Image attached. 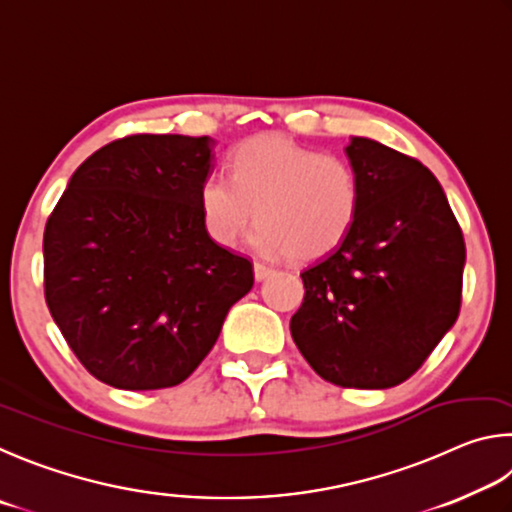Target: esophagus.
Returning a JSON list of instances; mask_svg holds the SVG:
<instances>
[{
  "label": "esophagus",
  "instance_id": "esophagus-1",
  "mask_svg": "<svg viewBox=\"0 0 512 512\" xmlns=\"http://www.w3.org/2000/svg\"><path fill=\"white\" fill-rule=\"evenodd\" d=\"M270 274H272V267H267L265 263H254V276H256V281H265Z\"/></svg>",
  "mask_w": 512,
  "mask_h": 512
}]
</instances>
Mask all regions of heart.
<instances>
[{
	"mask_svg": "<svg viewBox=\"0 0 512 512\" xmlns=\"http://www.w3.org/2000/svg\"><path fill=\"white\" fill-rule=\"evenodd\" d=\"M197 202L218 245H236L256 213L249 242L258 254L315 261L351 236L362 184L344 157L283 134H256L233 150L231 175L215 170L202 179Z\"/></svg>",
	"mask_w": 512,
	"mask_h": 512,
	"instance_id": "heart-1",
	"label": "heart"
}]
</instances>
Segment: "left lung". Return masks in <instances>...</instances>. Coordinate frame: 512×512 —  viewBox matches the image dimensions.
I'll return each mask as SVG.
<instances>
[{
    "label": "left lung",
    "mask_w": 512,
    "mask_h": 512,
    "mask_svg": "<svg viewBox=\"0 0 512 512\" xmlns=\"http://www.w3.org/2000/svg\"><path fill=\"white\" fill-rule=\"evenodd\" d=\"M362 211L342 245L303 270L294 344L326 382L389 389L411 378L461 310L465 242L438 179L364 137L346 146Z\"/></svg>",
    "instance_id": "obj_1"
}]
</instances>
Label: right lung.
<instances>
[{"label":"right lung","mask_w":512,"mask_h":512,"mask_svg":"<svg viewBox=\"0 0 512 512\" xmlns=\"http://www.w3.org/2000/svg\"><path fill=\"white\" fill-rule=\"evenodd\" d=\"M211 137L132 134L87 157L44 227V299L78 362L125 391L184 382L254 285L204 229Z\"/></svg>","instance_id":"1"}]
</instances>
